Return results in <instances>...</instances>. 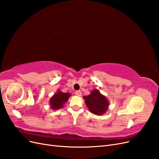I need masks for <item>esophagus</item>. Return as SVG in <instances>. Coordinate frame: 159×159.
I'll list each match as a JSON object with an SVG mask.
<instances>
[{
    "mask_svg": "<svg viewBox=\"0 0 159 159\" xmlns=\"http://www.w3.org/2000/svg\"><path fill=\"white\" fill-rule=\"evenodd\" d=\"M75 94L76 95H78V96H81V91H76L75 92Z\"/></svg>",
    "mask_w": 159,
    "mask_h": 159,
    "instance_id": "1",
    "label": "esophagus"
}]
</instances>
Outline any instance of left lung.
I'll use <instances>...</instances> for the list:
<instances>
[{
    "label": "left lung",
    "instance_id": "1",
    "mask_svg": "<svg viewBox=\"0 0 159 159\" xmlns=\"http://www.w3.org/2000/svg\"><path fill=\"white\" fill-rule=\"evenodd\" d=\"M84 99L89 111L94 115H103L109 109V102L107 98L96 89L91 91L89 95L84 96Z\"/></svg>",
    "mask_w": 159,
    "mask_h": 159
}]
</instances>
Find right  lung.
<instances>
[{"mask_svg": "<svg viewBox=\"0 0 159 159\" xmlns=\"http://www.w3.org/2000/svg\"><path fill=\"white\" fill-rule=\"evenodd\" d=\"M70 93H64L61 90H57L56 93L53 95L50 101V108L53 110H57L64 107V105L68 102V99L71 96Z\"/></svg>", "mask_w": 159, "mask_h": 159, "instance_id": "obj_1", "label": "right lung"}]
</instances>
